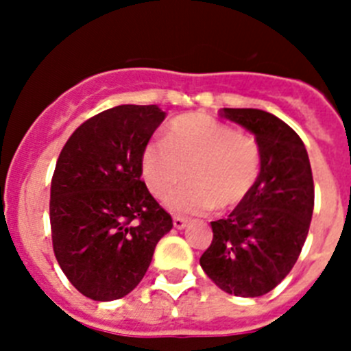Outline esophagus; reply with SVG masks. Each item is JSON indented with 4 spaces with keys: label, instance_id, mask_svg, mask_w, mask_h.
Listing matches in <instances>:
<instances>
[{
    "label": "esophagus",
    "instance_id": "obj_1",
    "mask_svg": "<svg viewBox=\"0 0 351 351\" xmlns=\"http://www.w3.org/2000/svg\"><path fill=\"white\" fill-rule=\"evenodd\" d=\"M186 219L184 218H181V216H173V226H176V228H179V230H181V228H184L186 226Z\"/></svg>",
    "mask_w": 351,
    "mask_h": 351
}]
</instances>
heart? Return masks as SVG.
I'll return each instance as SVG.
<instances>
[{
  "label": "heart",
  "mask_w": 351,
  "mask_h": 351,
  "mask_svg": "<svg viewBox=\"0 0 351 351\" xmlns=\"http://www.w3.org/2000/svg\"><path fill=\"white\" fill-rule=\"evenodd\" d=\"M260 165L255 138L202 112L176 117L165 141H149L141 154L142 178L158 200L169 198L188 173L190 184L170 198V207L179 214L237 207L256 184Z\"/></svg>",
  "instance_id": "heart-1"
}]
</instances>
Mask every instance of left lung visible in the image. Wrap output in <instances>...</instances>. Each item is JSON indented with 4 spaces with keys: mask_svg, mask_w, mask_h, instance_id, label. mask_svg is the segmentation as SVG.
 <instances>
[{
    "mask_svg": "<svg viewBox=\"0 0 351 351\" xmlns=\"http://www.w3.org/2000/svg\"><path fill=\"white\" fill-rule=\"evenodd\" d=\"M221 117L255 135L262 165L256 184L225 219L210 221L213 243L200 265L226 293L260 297L295 265L315 207L304 142L280 117L258 108H221Z\"/></svg>",
    "mask_w": 351,
    "mask_h": 351,
    "instance_id": "obj_1",
    "label": "left lung"
}]
</instances>
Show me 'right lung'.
Returning a JSON list of instances; mask_svg holds the SVG:
<instances>
[{"label": "right lung", "mask_w": 351, "mask_h": 351, "mask_svg": "<svg viewBox=\"0 0 351 351\" xmlns=\"http://www.w3.org/2000/svg\"><path fill=\"white\" fill-rule=\"evenodd\" d=\"M165 119L158 105H119L71 133L51 182L52 247L61 271L93 300L141 283L172 216L142 181L141 154Z\"/></svg>", "instance_id": "1"}]
</instances>
